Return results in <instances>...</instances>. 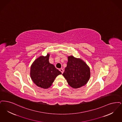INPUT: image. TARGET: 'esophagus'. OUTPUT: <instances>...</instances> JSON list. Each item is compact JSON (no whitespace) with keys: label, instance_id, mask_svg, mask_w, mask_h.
Segmentation results:
<instances>
[{"label":"esophagus","instance_id":"obj_1","mask_svg":"<svg viewBox=\"0 0 122 122\" xmlns=\"http://www.w3.org/2000/svg\"><path fill=\"white\" fill-rule=\"evenodd\" d=\"M60 71L62 73H63L64 72V70L63 69H62V68H61V69H60Z\"/></svg>","mask_w":122,"mask_h":122}]
</instances>
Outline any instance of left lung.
<instances>
[{
    "instance_id": "1",
    "label": "left lung",
    "mask_w": 122,
    "mask_h": 122,
    "mask_svg": "<svg viewBox=\"0 0 122 122\" xmlns=\"http://www.w3.org/2000/svg\"><path fill=\"white\" fill-rule=\"evenodd\" d=\"M62 75L71 87L78 88L86 85L89 81L90 68L81 59L69 56L67 66Z\"/></svg>"
}]
</instances>
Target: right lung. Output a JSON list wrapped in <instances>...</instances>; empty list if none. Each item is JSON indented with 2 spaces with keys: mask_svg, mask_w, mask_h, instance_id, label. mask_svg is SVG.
Wrapping results in <instances>:
<instances>
[{
  "mask_svg": "<svg viewBox=\"0 0 122 122\" xmlns=\"http://www.w3.org/2000/svg\"><path fill=\"white\" fill-rule=\"evenodd\" d=\"M50 54L46 56H40L32 63L30 75L35 84L41 88L47 89L52 84L56 77L61 72L53 64L50 63Z\"/></svg>",
  "mask_w": 122,
  "mask_h": 122,
  "instance_id": "right-lung-1",
  "label": "right lung"
}]
</instances>
